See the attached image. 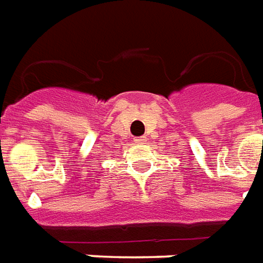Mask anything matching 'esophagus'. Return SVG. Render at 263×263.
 <instances>
[{"label":"esophagus","mask_w":263,"mask_h":263,"mask_svg":"<svg viewBox=\"0 0 263 263\" xmlns=\"http://www.w3.org/2000/svg\"><path fill=\"white\" fill-rule=\"evenodd\" d=\"M135 141H136V143H139V144H141V143H146L147 137H146V136H141V137H136Z\"/></svg>","instance_id":"34e87169"}]
</instances>
